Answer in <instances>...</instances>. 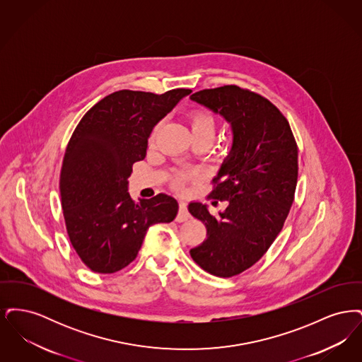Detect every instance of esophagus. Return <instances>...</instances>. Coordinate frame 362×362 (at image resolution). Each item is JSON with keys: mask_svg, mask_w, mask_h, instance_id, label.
Instances as JSON below:
<instances>
[{"mask_svg": "<svg viewBox=\"0 0 362 362\" xmlns=\"http://www.w3.org/2000/svg\"><path fill=\"white\" fill-rule=\"evenodd\" d=\"M189 210H187V205L185 204V202H180L179 204V213H177V216H176V221L177 223H183V221H186V220H189Z\"/></svg>", "mask_w": 362, "mask_h": 362, "instance_id": "1", "label": "esophagus"}]
</instances>
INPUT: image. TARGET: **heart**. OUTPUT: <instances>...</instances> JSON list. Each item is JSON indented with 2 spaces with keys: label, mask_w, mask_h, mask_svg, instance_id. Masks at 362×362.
<instances>
[{
  "label": "heart",
  "mask_w": 362,
  "mask_h": 362,
  "mask_svg": "<svg viewBox=\"0 0 362 362\" xmlns=\"http://www.w3.org/2000/svg\"><path fill=\"white\" fill-rule=\"evenodd\" d=\"M189 129L194 138H207L210 142L216 136L217 132V121L216 117L207 111L205 108H192L187 114ZM161 122H157L155 127L151 132L149 136V145L153 146L157 139V134L161 127ZM199 177V173L197 170H186V171H177L173 176V186L175 189H182L186 183L195 182Z\"/></svg>",
  "instance_id": "heart-1"
}]
</instances>
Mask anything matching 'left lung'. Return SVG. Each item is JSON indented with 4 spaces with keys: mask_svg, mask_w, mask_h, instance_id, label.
<instances>
[{
    "mask_svg": "<svg viewBox=\"0 0 362 362\" xmlns=\"http://www.w3.org/2000/svg\"><path fill=\"white\" fill-rule=\"evenodd\" d=\"M189 98L221 114L233 130L232 151L207 195L226 209L214 217L206 205L189 204L207 230L189 255L213 276H238L267 252L285 224L297 186V144L284 114L250 89L224 86Z\"/></svg>",
    "mask_w": 362,
    "mask_h": 362,
    "instance_id": "left-lung-1",
    "label": "left lung"
}]
</instances>
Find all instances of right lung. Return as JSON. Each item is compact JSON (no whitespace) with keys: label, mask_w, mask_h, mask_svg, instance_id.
Returning a JSON list of instances; mask_svg holds the SVG:
<instances>
[{"label":"right lung","mask_w":362,"mask_h":362,"mask_svg":"<svg viewBox=\"0 0 362 362\" xmlns=\"http://www.w3.org/2000/svg\"><path fill=\"white\" fill-rule=\"evenodd\" d=\"M191 89L163 95L122 89L95 104L78 122L61 170V201L70 243L88 269L117 273L137 258L146 230L171 223L177 201L167 194L136 204L127 192L133 164L146 156L148 139Z\"/></svg>","instance_id":"add662e5"}]
</instances>
